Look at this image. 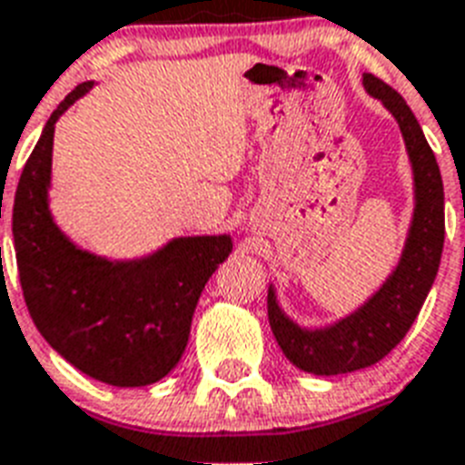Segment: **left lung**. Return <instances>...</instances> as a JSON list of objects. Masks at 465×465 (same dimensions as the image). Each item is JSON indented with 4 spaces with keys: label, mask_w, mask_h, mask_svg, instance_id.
<instances>
[{
    "label": "left lung",
    "mask_w": 465,
    "mask_h": 465,
    "mask_svg": "<svg viewBox=\"0 0 465 465\" xmlns=\"http://www.w3.org/2000/svg\"><path fill=\"white\" fill-rule=\"evenodd\" d=\"M363 85L390 109L401 128L416 181V210L401 260L382 289L349 318L324 330H303L277 305L274 289L267 293V318L279 349L296 368L312 375H343L382 361L416 322L440 270L444 248V186L435 153L418 119L394 88L365 74Z\"/></svg>",
    "instance_id": "obj_1"
}]
</instances>
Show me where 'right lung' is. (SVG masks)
Here are the masks:
<instances>
[{
	"label": "right lung",
	"mask_w": 465,
	"mask_h": 465,
	"mask_svg": "<svg viewBox=\"0 0 465 465\" xmlns=\"http://www.w3.org/2000/svg\"><path fill=\"white\" fill-rule=\"evenodd\" d=\"M90 88L93 81L81 83L52 112L18 179L11 214L18 279L30 318L59 356L100 382L145 387L183 356L200 293L232 239H173L143 260L109 262L59 232L47 207L54 124Z\"/></svg>",
	"instance_id": "obj_1"
}]
</instances>
